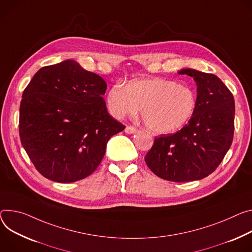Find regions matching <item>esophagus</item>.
<instances>
[{"label":"esophagus","mask_w":252,"mask_h":252,"mask_svg":"<svg viewBox=\"0 0 252 252\" xmlns=\"http://www.w3.org/2000/svg\"><path fill=\"white\" fill-rule=\"evenodd\" d=\"M136 130H138V129H136L134 126H127L126 127V129H125V131L126 132V133H134V132H136Z\"/></svg>","instance_id":"1"}]
</instances>
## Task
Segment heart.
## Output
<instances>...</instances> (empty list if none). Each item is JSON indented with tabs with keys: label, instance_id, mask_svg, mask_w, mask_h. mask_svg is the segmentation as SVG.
Masks as SVG:
<instances>
[{
	"label": "heart",
	"instance_id": "heart-1",
	"mask_svg": "<svg viewBox=\"0 0 252 252\" xmlns=\"http://www.w3.org/2000/svg\"><path fill=\"white\" fill-rule=\"evenodd\" d=\"M106 103L114 118L134 116L141 108L149 129L156 133H171L184 126L196 106L194 91L172 79L150 78L116 83L107 93Z\"/></svg>",
	"mask_w": 252,
	"mask_h": 252
}]
</instances>
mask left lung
I'll use <instances>...</instances> for the list:
<instances>
[{
    "instance_id": "left-lung-1",
    "label": "left lung",
    "mask_w": 252,
    "mask_h": 252,
    "mask_svg": "<svg viewBox=\"0 0 252 252\" xmlns=\"http://www.w3.org/2000/svg\"><path fill=\"white\" fill-rule=\"evenodd\" d=\"M178 73L193 77L197 84L194 113L176 133L156 138L145 162L164 180L190 182L213 173L229 150L235 102L231 91L216 75L190 68Z\"/></svg>"
}]
</instances>
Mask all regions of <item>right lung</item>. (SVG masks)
<instances>
[{
  "mask_svg": "<svg viewBox=\"0 0 252 252\" xmlns=\"http://www.w3.org/2000/svg\"><path fill=\"white\" fill-rule=\"evenodd\" d=\"M105 81L74 60L42 67L25 88L19 133L37 171L58 183L93 174L125 126L108 114Z\"/></svg>",
  "mask_w": 252,
  "mask_h": 252,
  "instance_id": "obj_1",
  "label": "right lung"
}]
</instances>
